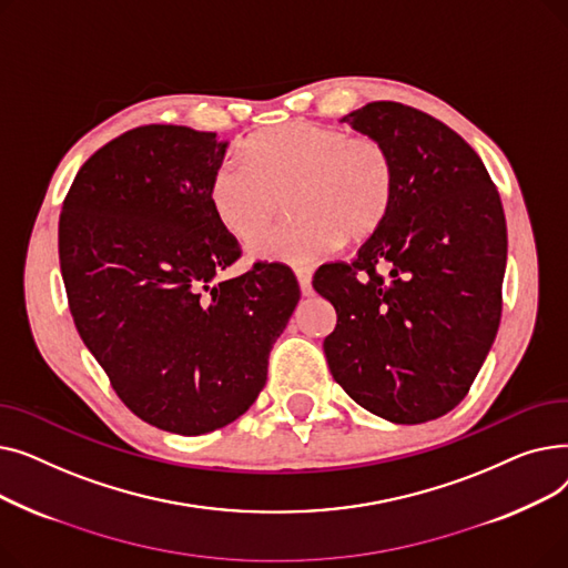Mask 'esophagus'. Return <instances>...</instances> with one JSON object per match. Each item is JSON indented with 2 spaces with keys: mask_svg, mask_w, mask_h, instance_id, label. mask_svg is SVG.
Returning <instances> with one entry per match:
<instances>
[{
  "mask_svg": "<svg viewBox=\"0 0 568 568\" xmlns=\"http://www.w3.org/2000/svg\"><path fill=\"white\" fill-rule=\"evenodd\" d=\"M296 281H300V287L304 294H311V276H313V268L311 266H296L294 268Z\"/></svg>",
  "mask_w": 568,
  "mask_h": 568,
  "instance_id": "obj_1",
  "label": "esophagus"
}]
</instances>
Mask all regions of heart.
<instances>
[{
	"label": "heart",
	"instance_id": "obj_1",
	"mask_svg": "<svg viewBox=\"0 0 568 568\" xmlns=\"http://www.w3.org/2000/svg\"><path fill=\"white\" fill-rule=\"evenodd\" d=\"M396 161L384 142L315 122L255 133L246 159L225 156L209 179L219 223L242 242L263 231L290 194L297 216L251 244L262 260L302 264L375 236L396 202Z\"/></svg>",
	"mask_w": 568,
	"mask_h": 568
}]
</instances>
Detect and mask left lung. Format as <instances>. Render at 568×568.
<instances>
[{"mask_svg": "<svg viewBox=\"0 0 568 568\" xmlns=\"http://www.w3.org/2000/svg\"><path fill=\"white\" fill-rule=\"evenodd\" d=\"M341 122L386 144L398 186L389 219L356 257L313 276L338 315L324 338L326 364L382 419L433 422L467 396L497 336L501 200L479 154L422 110L375 101Z\"/></svg>", "mask_w": 568, "mask_h": 568, "instance_id": "8db88e82", "label": "left lung"}]
</instances>
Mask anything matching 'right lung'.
Listing matches in <instances>:
<instances>
[{"label": "right lung", "mask_w": 568, "mask_h": 568, "mask_svg": "<svg viewBox=\"0 0 568 568\" xmlns=\"http://www.w3.org/2000/svg\"><path fill=\"white\" fill-rule=\"evenodd\" d=\"M227 142L149 124L101 146L59 216V266L75 329L142 422L204 435L239 419L300 304L281 262L216 281L242 255L209 202Z\"/></svg>", "instance_id": "1"}]
</instances>
